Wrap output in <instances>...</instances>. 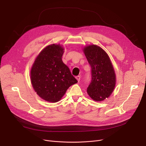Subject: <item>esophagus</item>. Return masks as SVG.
<instances>
[{"label":"esophagus","mask_w":146,"mask_h":146,"mask_svg":"<svg viewBox=\"0 0 146 146\" xmlns=\"http://www.w3.org/2000/svg\"><path fill=\"white\" fill-rule=\"evenodd\" d=\"M76 79H77V80H78V82H79V81H80V76H76Z\"/></svg>","instance_id":"1"}]
</instances>
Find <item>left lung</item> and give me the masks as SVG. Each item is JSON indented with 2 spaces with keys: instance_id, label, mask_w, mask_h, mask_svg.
Segmentation results:
<instances>
[{
  "instance_id": "obj_1",
  "label": "left lung",
  "mask_w": 146,
  "mask_h": 146,
  "mask_svg": "<svg viewBox=\"0 0 146 146\" xmlns=\"http://www.w3.org/2000/svg\"><path fill=\"white\" fill-rule=\"evenodd\" d=\"M83 51L92 70L88 94L95 101H104L112 94L116 84V75L110 58L105 50L96 45L86 46Z\"/></svg>"
}]
</instances>
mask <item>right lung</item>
<instances>
[{
    "label": "right lung",
    "instance_id": "1",
    "mask_svg": "<svg viewBox=\"0 0 146 146\" xmlns=\"http://www.w3.org/2000/svg\"><path fill=\"white\" fill-rule=\"evenodd\" d=\"M64 48L52 44L36 57L30 71V79L36 94L44 100L59 101L70 86L78 82L62 61Z\"/></svg>",
    "mask_w": 146,
    "mask_h": 146
}]
</instances>
